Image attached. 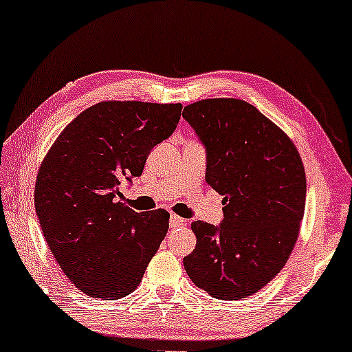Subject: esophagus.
Segmentation results:
<instances>
[{"mask_svg":"<svg viewBox=\"0 0 352 352\" xmlns=\"http://www.w3.org/2000/svg\"><path fill=\"white\" fill-rule=\"evenodd\" d=\"M186 224V219H182L181 216H177V214H171L170 216V226L173 229H176V228H181V226H184Z\"/></svg>","mask_w":352,"mask_h":352,"instance_id":"esophagus-1","label":"esophagus"}]
</instances>
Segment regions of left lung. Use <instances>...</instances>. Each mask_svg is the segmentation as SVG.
Segmentation results:
<instances>
[{"instance_id":"1","label":"left lung","mask_w":352,"mask_h":352,"mask_svg":"<svg viewBox=\"0 0 352 352\" xmlns=\"http://www.w3.org/2000/svg\"><path fill=\"white\" fill-rule=\"evenodd\" d=\"M206 148L205 179L224 195L219 226L194 221L190 280L216 300H242L266 287L295 247L306 175L292 139L240 99H204L182 112Z\"/></svg>"}]
</instances>
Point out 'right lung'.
Returning <instances> with one entry per match:
<instances>
[{
  "label": "right lung",
  "instance_id": "add662e5",
  "mask_svg": "<svg viewBox=\"0 0 352 352\" xmlns=\"http://www.w3.org/2000/svg\"><path fill=\"white\" fill-rule=\"evenodd\" d=\"M181 104L107 100L67 124L43 160L35 210L67 278L93 298L118 300L141 283L168 232L170 213L124 205V181L176 129Z\"/></svg>",
  "mask_w": 352,
  "mask_h": 352
}]
</instances>
